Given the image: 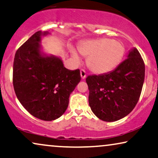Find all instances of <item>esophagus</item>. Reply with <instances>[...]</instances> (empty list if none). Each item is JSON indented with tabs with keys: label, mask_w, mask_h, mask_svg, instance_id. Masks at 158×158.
Masks as SVG:
<instances>
[{
	"label": "esophagus",
	"mask_w": 158,
	"mask_h": 158,
	"mask_svg": "<svg viewBox=\"0 0 158 158\" xmlns=\"http://www.w3.org/2000/svg\"><path fill=\"white\" fill-rule=\"evenodd\" d=\"M80 75H81V79H85L86 76H87V73H86L85 70H84V69H81V70H80Z\"/></svg>",
	"instance_id": "esophagus-1"
}]
</instances>
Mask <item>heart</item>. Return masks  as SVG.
Instances as JSON below:
<instances>
[{
	"instance_id": "obj_1",
	"label": "heart",
	"mask_w": 158,
	"mask_h": 158,
	"mask_svg": "<svg viewBox=\"0 0 158 158\" xmlns=\"http://www.w3.org/2000/svg\"><path fill=\"white\" fill-rule=\"evenodd\" d=\"M78 50L81 56L87 57L88 67L98 73L112 71L119 64L124 54L123 43L109 38L85 40L79 44ZM72 53L73 57L79 60L75 51H72Z\"/></svg>"
}]
</instances>
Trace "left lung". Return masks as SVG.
I'll list each match as a JSON object with an SVG mask.
<instances>
[{"label":"left lung","instance_id":"8db88e82","mask_svg":"<svg viewBox=\"0 0 158 158\" xmlns=\"http://www.w3.org/2000/svg\"><path fill=\"white\" fill-rule=\"evenodd\" d=\"M145 65L137 49L110 72L86 78L89 104L98 118L112 122L127 116L139 99L144 80Z\"/></svg>","mask_w":158,"mask_h":158}]
</instances>
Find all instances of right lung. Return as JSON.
I'll return each mask as SVG.
<instances>
[{
  "label": "right lung",
  "instance_id": "obj_1",
  "mask_svg": "<svg viewBox=\"0 0 158 158\" xmlns=\"http://www.w3.org/2000/svg\"><path fill=\"white\" fill-rule=\"evenodd\" d=\"M35 32L16 50L13 85L24 108L37 118L52 121L61 116L69 106L70 94L81 81L80 71L69 70L55 56H42L41 36Z\"/></svg>",
  "mask_w": 158,
  "mask_h": 158
}]
</instances>
